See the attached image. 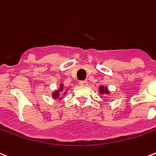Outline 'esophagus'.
I'll use <instances>...</instances> for the list:
<instances>
[{
  "label": "esophagus",
  "mask_w": 156,
  "mask_h": 156,
  "mask_svg": "<svg viewBox=\"0 0 156 156\" xmlns=\"http://www.w3.org/2000/svg\"><path fill=\"white\" fill-rule=\"evenodd\" d=\"M79 84L82 86H87L89 84V83L87 81H80L79 82Z\"/></svg>",
  "instance_id": "esophagus-1"
}]
</instances>
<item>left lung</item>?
<instances>
[{"label": "left lung", "instance_id": "left-lung-1", "mask_svg": "<svg viewBox=\"0 0 156 156\" xmlns=\"http://www.w3.org/2000/svg\"><path fill=\"white\" fill-rule=\"evenodd\" d=\"M99 93H100V96L101 98L102 95H105V94H109L110 93H112L110 90H109L108 87L105 85H101L99 86Z\"/></svg>", "mask_w": 156, "mask_h": 156}]
</instances>
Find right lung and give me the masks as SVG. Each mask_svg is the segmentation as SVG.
Masks as SVG:
<instances>
[{
    "mask_svg": "<svg viewBox=\"0 0 156 156\" xmlns=\"http://www.w3.org/2000/svg\"><path fill=\"white\" fill-rule=\"evenodd\" d=\"M68 90H69V89H68V88L66 89V88L64 87V84H63L62 83H61L59 84V87L56 89H55L53 92H51V96L53 97L54 99H56V100L61 101V100H62L63 97L67 94V93L68 92Z\"/></svg>",
    "mask_w": 156,
    "mask_h": 156,
    "instance_id": "obj_1",
    "label": "right lung"
}]
</instances>
